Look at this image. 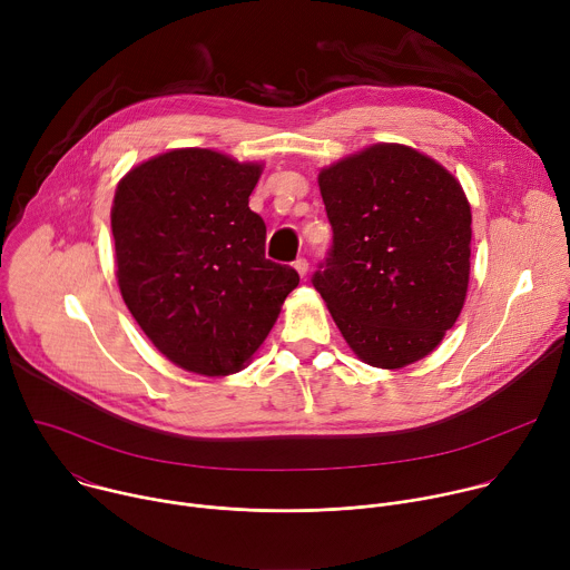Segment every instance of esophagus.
I'll return each instance as SVG.
<instances>
[{"label":"esophagus","mask_w":570,"mask_h":570,"mask_svg":"<svg viewBox=\"0 0 570 570\" xmlns=\"http://www.w3.org/2000/svg\"><path fill=\"white\" fill-rule=\"evenodd\" d=\"M293 268L299 273V277H306V273H308V262H306L304 257H299V259L293 262Z\"/></svg>","instance_id":"esophagus-1"}]
</instances>
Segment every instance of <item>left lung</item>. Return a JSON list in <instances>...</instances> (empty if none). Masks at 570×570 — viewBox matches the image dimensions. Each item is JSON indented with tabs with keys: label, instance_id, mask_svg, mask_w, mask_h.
Instances as JSON below:
<instances>
[{
	"label": "left lung",
	"instance_id": "8db88e82",
	"mask_svg": "<svg viewBox=\"0 0 570 570\" xmlns=\"http://www.w3.org/2000/svg\"><path fill=\"white\" fill-rule=\"evenodd\" d=\"M334 229L313 275L354 354L399 370L429 356L466 297L471 207L429 155L374 144L317 176Z\"/></svg>",
	"mask_w": 570,
	"mask_h": 570
}]
</instances>
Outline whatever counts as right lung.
<instances>
[{"label": "right lung", "mask_w": 570, "mask_h": 570, "mask_svg": "<svg viewBox=\"0 0 570 570\" xmlns=\"http://www.w3.org/2000/svg\"><path fill=\"white\" fill-rule=\"evenodd\" d=\"M262 165L176 148L130 169L112 203L121 297L171 363L205 376L246 367L271 334L291 266L266 259V223L248 207Z\"/></svg>", "instance_id": "obj_1"}]
</instances>
